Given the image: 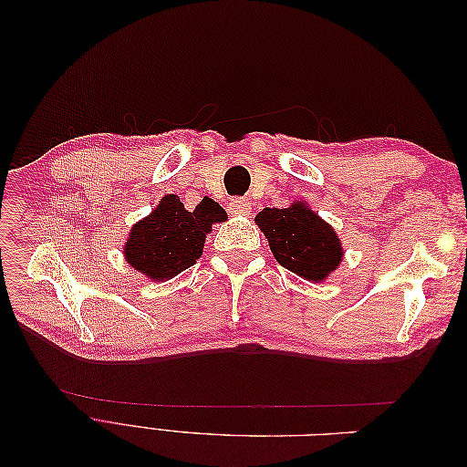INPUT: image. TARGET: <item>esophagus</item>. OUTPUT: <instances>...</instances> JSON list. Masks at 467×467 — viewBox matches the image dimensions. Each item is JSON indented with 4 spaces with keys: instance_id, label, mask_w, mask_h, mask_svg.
<instances>
[{
    "instance_id": "1",
    "label": "esophagus",
    "mask_w": 467,
    "mask_h": 467,
    "mask_svg": "<svg viewBox=\"0 0 467 467\" xmlns=\"http://www.w3.org/2000/svg\"><path fill=\"white\" fill-rule=\"evenodd\" d=\"M228 208L234 216H247L251 212V202H247L245 199H234Z\"/></svg>"
}]
</instances>
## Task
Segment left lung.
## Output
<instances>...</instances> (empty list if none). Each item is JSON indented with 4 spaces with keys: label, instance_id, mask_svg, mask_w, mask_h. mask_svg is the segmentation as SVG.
<instances>
[{
    "label": "left lung",
    "instance_id": "obj_1",
    "mask_svg": "<svg viewBox=\"0 0 467 467\" xmlns=\"http://www.w3.org/2000/svg\"><path fill=\"white\" fill-rule=\"evenodd\" d=\"M275 259L309 282L327 280L343 261L345 249L333 225L325 222L306 201L288 208H265L255 216Z\"/></svg>",
    "mask_w": 467,
    "mask_h": 467
}]
</instances>
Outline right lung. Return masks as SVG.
<instances>
[{
    "instance_id": "right-lung-1",
    "label": "right lung",
    "mask_w": 467,
    "mask_h": 467,
    "mask_svg": "<svg viewBox=\"0 0 467 467\" xmlns=\"http://www.w3.org/2000/svg\"><path fill=\"white\" fill-rule=\"evenodd\" d=\"M225 220V210L208 196L187 210L177 194H165L146 218L132 225L122 255L148 280L165 282L201 259L212 225Z\"/></svg>"
}]
</instances>
